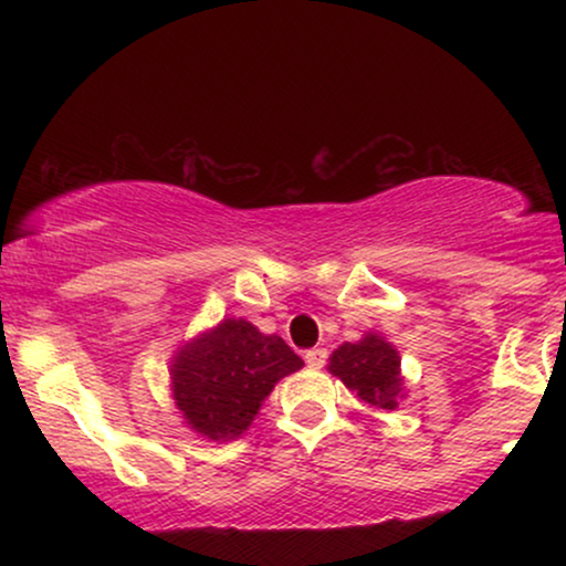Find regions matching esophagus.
<instances>
[{
    "mask_svg": "<svg viewBox=\"0 0 566 566\" xmlns=\"http://www.w3.org/2000/svg\"><path fill=\"white\" fill-rule=\"evenodd\" d=\"M305 365L308 367H314V369H319V367H324V361H327V350L324 348H311V350H305Z\"/></svg>",
    "mask_w": 566,
    "mask_h": 566,
    "instance_id": "obj_1",
    "label": "esophagus"
}]
</instances>
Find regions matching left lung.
<instances>
[{
	"mask_svg": "<svg viewBox=\"0 0 566 566\" xmlns=\"http://www.w3.org/2000/svg\"><path fill=\"white\" fill-rule=\"evenodd\" d=\"M327 369L369 407L396 409L407 396L399 350L378 333H367L361 340L337 346Z\"/></svg>",
	"mask_w": 566,
	"mask_h": 566,
	"instance_id": "1",
	"label": "left lung"
}]
</instances>
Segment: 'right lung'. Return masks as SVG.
I'll list each match as a JSON object with an SVG mask.
<instances>
[{"instance_id":"obj_1","label":"right lung","mask_w":566,"mask_h":566,"mask_svg":"<svg viewBox=\"0 0 566 566\" xmlns=\"http://www.w3.org/2000/svg\"><path fill=\"white\" fill-rule=\"evenodd\" d=\"M301 367L303 359L282 337L229 316L175 350L172 401L193 433L231 441L252 426L276 382Z\"/></svg>"}]
</instances>
